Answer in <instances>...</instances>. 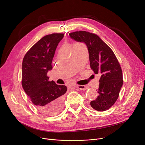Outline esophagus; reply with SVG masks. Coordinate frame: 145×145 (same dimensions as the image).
Listing matches in <instances>:
<instances>
[{
  "mask_svg": "<svg viewBox=\"0 0 145 145\" xmlns=\"http://www.w3.org/2000/svg\"><path fill=\"white\" fill-rule=\"evenodd\" d=\"M71 89H76V88H78L80 90L82 91H85L88 88V87L85 85H71Z\"/></svg>",
  "mask_w": 145,
  "mask_h": 145,
  "instance_id": "obj_1",
  "label": "esophagus"
}]
</instances>
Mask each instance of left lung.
I'll use <instances>...</instances> for the list:
<instances>
[{
  "label": "left lung",
  "mask_w": 145,
  "mask_h": 145,
  "mask_svg": "<svg viewBox=\"0 0 145 145\" xmlns=\"http://www.w3.org/2000/svg\"><path fill=\"white\" fill-rule=\"evenodd\" d=\"M69 37L86 45L89 52L91 68L101 75L99 95L91 101V107L99 111L110 108L118 97L123 85L122 71L112 50L97 35L80 31L69 34Z\"/></svg>",
  "instance_id": "8db88e82"
}]
</instances>
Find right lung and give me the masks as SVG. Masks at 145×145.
<instances>
[{"label": "right lung", "mask_w": 145, "mask_h": 145, "mask_svg": "<svg viewBox=\"0 0 145 145\" xmlns=\"http://www.w3.org/2000/svg\"><path fill=\"white\" fill-rule=\"evenodd\" d=\"M63 34L45 36L34 44L25 54L22 68V87L32 102L43 114L53 116L63 108L65 85L49 80L46 75L52 68V59Z\"/></svg>", "instance_id": "right-lung-1"}]
</instances>
